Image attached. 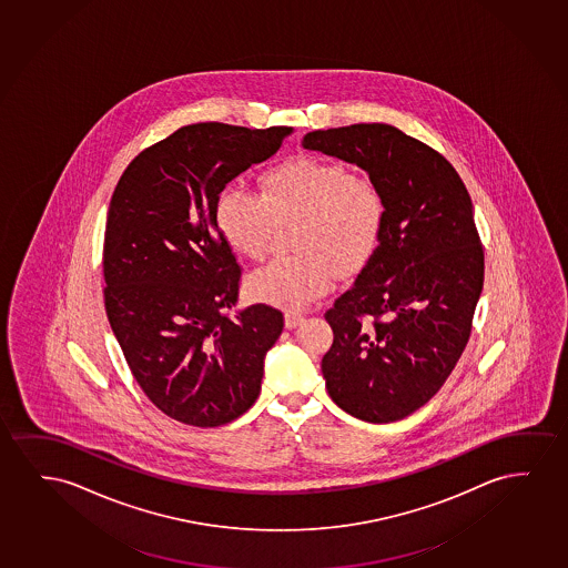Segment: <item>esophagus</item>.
Returning a JSON list of instances; mask_svg holds the SVG:
<instances>
[{"label": "esophagus", "instance_id": "obj_1", "mask_svg": "<svg viewBox=\"0 0 568 568\" xmlns=\"http://www.w3.org/2000/svg\"><path fill=\"white\" fill-rule=\"evenodd\" d=\"M302 321H304V315H302V313H286V315H284L286 328H296Z\"/></svg>", "mask_w": 568, "mask_h": 568}]
</instances>
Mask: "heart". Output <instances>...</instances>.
<instances>
[{
    "mask_svg": "<svg viewBox=\"0 0 568 568\" xmlns=\"http://www.w3.org/2000/svg\"><path fill=\"white\" fill-rule=\"evenodd\" d=\"M387 220L384 192L341 161L300 155L264 171L261 194L227 184L216 200V222L241 255L263 258L280 225L297 222V253L251 276V294L286 310H304L333 288L338 271L351 276L372 261Z\"/></svg>",
    "mask_w": 568,
    "mask_h": 568,
    "instance_id": "obj_1",
    "label": "heart"
}]
</instances>
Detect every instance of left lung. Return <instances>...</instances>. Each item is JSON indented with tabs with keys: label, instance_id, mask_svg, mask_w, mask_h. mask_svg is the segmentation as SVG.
Here are the masks:
<instances>
[{
	"label": "left lung",
	"instance_id": "obj_1",
	"mask_svg": "<svg viewBox=\"0 0 568 568\" xmlns=\"http://www.w3.org/2000/svg\"><path fill=\"white\" fill-rule=\"evenodd\" d=\"M304 148L366 169L387 202L379 247L325 312L321 369L348 415L395 423L438 393L471 336L485 282L471 196L442 153L389 124L315 130Z\"/></svg>",
	"mask_w": 568,
	"mask_h": 568
}]
</instances>
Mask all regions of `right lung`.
<instances>
[{
    "label": "right lung",
    "instance_id": "add662e5",
    "mask_svg": "<svg viewBox=\"0 0 568 568\" xmlns=\"http://www.w3.org/2000/svg\"><path fill=\"white\" fill-rule=\"evenodd\" d=\"M290 126L200 122L130 161L104 227V312L145 397L173 420L216 428L251 408L284 317L230 320L241 266L216 222L225 184L280 150Z\"/></svg>",
    "mask_w": 568,
    "mask_h": 568
}]
</instances>
